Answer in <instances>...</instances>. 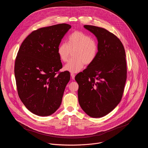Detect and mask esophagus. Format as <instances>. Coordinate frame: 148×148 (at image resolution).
<instances>
[{
	"mask_svg": "<svg viewBox=\"0 0 148 148\" xmlns=\"http://www.w3.org/2000/svg\"><path fill=\"white\" fill-rule=\"evenodd\" d=\"M71 77H72V79H75V73H71Z\"/></svg>",
	"mask_w": 148,
	"mask_h": 148,
	"instance_id": "34e87169",
	"label": "esophagus"
}]
</instances>
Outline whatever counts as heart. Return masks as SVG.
<instances>
[{
  "label": "heart",
  "mask_w": 148,
  "mask_h": 148,
  "mask_svg": "<svg viewBox=\"0 0 148 148\" xmlns=\"http://www.w3.org/2000/svg\"><path fill=\"white\" fill-rule=\"evenodd\" d=\"M75 58L70 60L64 69L72 73L81 71L84 64L89 65L96 59L99 52V45L96 40L80 31H76L69 34L66 42H62L58 47V54L63 62L68 61L71 51Z\"/></svg>",
  "instance_id": "b5f03b06"
}]
</instances>
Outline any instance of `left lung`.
<instances>
[{
	"label": "left lung",
	"instance_id": "1",
	"mask_svg": "<svg viewBox=\"0 0 148 148\" xmlns=\"http://www.w3.org/2000/svg\"><path fill=\"white\" fill-rule=\"evenodd\" d=\"M97 38L95 61L75 76L79 104L90 117H101L120 102L127 80L126 55L120 40L105 28L84 25Z\"/></svg>",
	"mask_w": 148,
	"mask_h": 148
}]
</instances>
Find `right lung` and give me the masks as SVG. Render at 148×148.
Masks as SVG:
<instances>
[{"mask_svg":"<svg viewBox=\"0 0 148 148\" xmlns=\"http://www.w3.org/2000/svg\"><path fill=\"white\" fill-rule=\"evenodd\" d=\"M71 25L62 23L32 31L21 43L14 73L18 93L32 113L47 116L61 105L68 71L60 72L63 65L58 47Z\"/></svg>","mask_w":148,"mask_h":148,"instance_id":"obj_1","label":"right lung"}]
</instances>
